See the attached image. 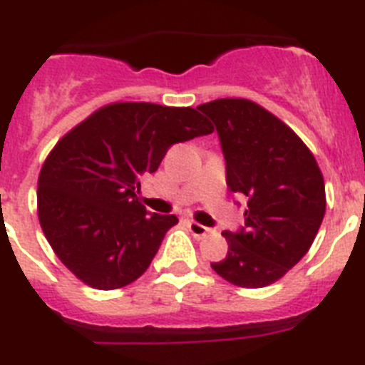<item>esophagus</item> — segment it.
Masks as SVG:
<instances>
[{
    "label": "esophagus",
    "instance_id": "esophagus-1",
    "mask_svg": "<svg viewBox=\"0 0 365 365\" xmlns=\"http://www.w3.org/2000/svg\"><path fill=\"white\" fill-rule=\"evenodd\" d=\"M188 228H190V232H192L193 237H197V240L206 237V234L210 232V228L202 227L201 222H195V221H188Z\"/></svg>",
    "mask_w": 365,
    "mask_h": 365
}]
</instances>
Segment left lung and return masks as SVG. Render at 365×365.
<instances>
[{"label": "left lung", "instance_id": "left-lung-1", "mask_svg": "<svg viewBox=\"0 0 365 365\" xmlns=\"http://www.w3.org/2000/svg\"><path fill=\"white\" fill-rule=\"evenodd\" d=\"M199 109L217 130L228 188L247 199L245 227L222 232L228 254L212 269L232 285L261 289L309 252L325 215L324 175L302 138L252 100Z\"/></svg>", "mask_w": 365, "mask_h": 365}]
</instances>
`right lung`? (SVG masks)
Returning a JSON list of instances; mask_svg holds the SVG:
<instances>
[{"label":"right lung","mask_w":365,"mask_h":365,"mask_svg":"<svg viewBox=\"0 0 365 365\" xmlns=\"http://www.w3.org/2000/svg\"><path fill=\"white\" fill-rule=\"evenodd\" d=\"M212 131L193 108L113 102L63 135L38 177L41 230L63 265L100 291L140 278L179 222L138 201L140 177L172 144Z\"/></svg>","instance_id":"right-lung-1"}]
</instances>
